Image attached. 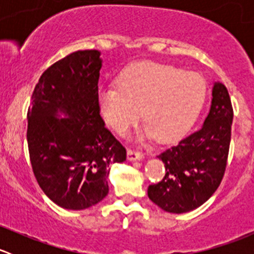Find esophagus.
Wrapping results in <instances>:
<instances>
[{"mask_svg":"<svg viewBox=\"0 0 254 254\" xmlns=\"http://www.w3.org/2000/svg\"><path fill=\"white\" fill-rule=\"evenodd\" d=\"M145 157L142 152H139V151H132L127 150V160L129 161H140Z\"/></svg>","mask_w":254,"mask_h":254,"instance_id":"esophagus-1","label":"esophagus"}]
</instances>
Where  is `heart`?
Returning <instances> with one entry per match:
<instances>
[{"label": "heart", "mask_w": 254, "mask_h": 254, "mask_svg": "<svg viewBox=\"0 0 254 254\" xmlns=\"http://www.w3.org/2000/svg\"><path fill=\"white\" fill-rule=\"evenodd\" d=\"M119 86L98 89L102 117L124 135L139 122L146 127L139 139L157 137L170 142L181 137L198 117L206 96L205 79L172 65L141 61L130 65L118 77Z\"/></svg>", "instance_id": "obj_1"}]
</instances>
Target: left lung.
I'll return each instance as SVG.
<instances>
[{
	"mask_svg": "<svg viewBox=\"0 0 254 254\" xmlns=\"http://www.w3.org/2000/svg\"><path fill=\"white\" fill-rule=\"evenodd\" d=\"M211 104L199 130L163 151L162 181L147 195L161 209L183 214L196 209L215 193L226 168L234 112L226 87L214 82Z\"/></svg>",
	"mask_w": 254,
	"mask_h": 254,
	"instance_id": "8db88e82",
	"label": "left lung"
}]
</instances>
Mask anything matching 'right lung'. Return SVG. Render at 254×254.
Masks as SVG:
<instances>
[{
    "label": "right lung",
    "mask_w": 254,
    "mask_h": 254,
    "mask_svg": "<svg viewBox=\"0 0 254 254\" xmlns=\"http://www.w3.org/2000/svg\"><path fill=\"white\" fill-rule=\"evenodd\" d=\"M102 64L98 50H78L59 60L39 78L28 111L33 172L48 198L67 210L103 200L109 166L127 160L99 115Z\"/></svg>",
    "instance_id": "right-lung-1"
}]
</instances>
